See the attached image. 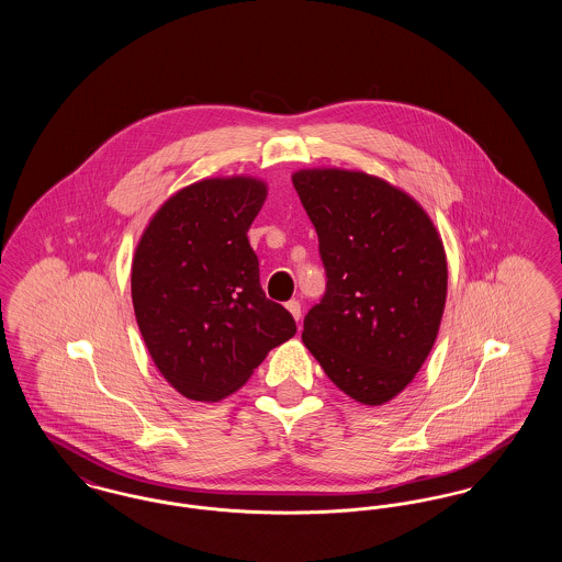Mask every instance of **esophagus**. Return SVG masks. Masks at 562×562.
Listing matches in <instances>:
<instances>
[{
  "label": "esophagus",
  "instance_id": "obj_1",
  "mask_svg": "<svg viewBox=\"0 0 562 562\" xmlns=\"http://www.w3.org/2000/svg\"><path fill=\"white\" fill-rule=\"evenodd\" d=\"M286 310L291 312V316H293L294 321H301V303H299V301H289V303H286Z\"/></svg>",
  "mask_w": 562,
  "mask_h": 562
}]
</instances>
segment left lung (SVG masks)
<instances>
[{
  "instance_id": "obj_1",
  "label": "left lung",
  "mask_w": 562,
  "mask_h": 562,
  "mask_svg": "<svg viewBox=\"0 0 562 562\" xmlns=\"http://www.w3.org/2000/svg\"><path fill=\"white\" fill-rule=\"evenodd\" d=\"M293 186L328 278L301 339L349 398L381 406L415 379L438 337L442 238L415 198L362 170L303 168Z\"/></svg>"
}]
</instances>
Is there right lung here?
<instances>
[{
	"label": "right lung",
	"mask_w": 562,
	"mask_h": 562,
	"mask_svg": "<svg viewBox=\"0 0 562 562\" xmlns=\"http://www.w3.org/2000/svg\"><path fill=\"white\" fill-rule=\"evenodd\" d=\"M268 198L255 177H214L170 195L136 244L134 316L161 376L189 401L216 402L296 333L269 301L248 229Z\"/></svg>",
	"instance_id": "obj_1"
}]
</instances>
